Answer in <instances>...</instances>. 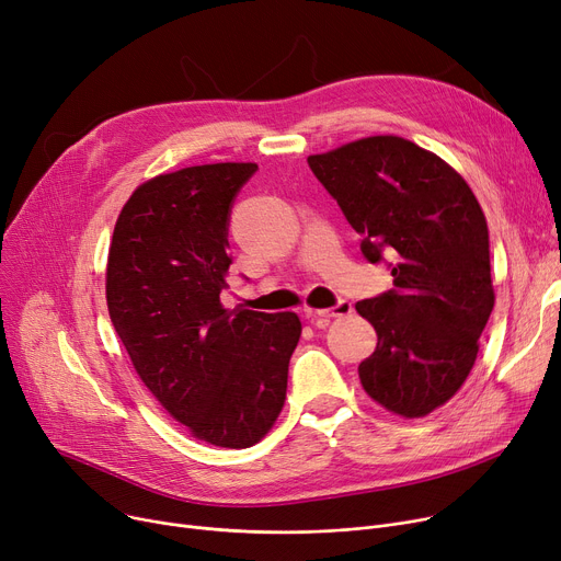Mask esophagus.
<instances>
[{"mask_svg": "<svg viewBox=\"0 0 561 561\" xmlns=\"http://www.w3.org/2000/svg\"><path fill=\"white\" fill-rule=\"evenodd\" d=\"M352 304L350 301H340L337 306H333V308H327V310H308V317L312 319V322L317 324V327H324L329 319H333V317H346V314H352Z\"/></svg>", "mask_w": 561, "mask_h": 561, "instance_id": "esophagus-1", "label": "esophagus"}]
</instances>
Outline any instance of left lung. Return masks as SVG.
<instances>
[{"instance_id": "1", "label": "left lung", "mask_w": 561, "mask_h": 561, "mask_svg": "<svg viewBox=\"0 0 561 561\" xmlns=\"http://www.w3.org/2000/svg\"><path fill=\"white\" fill-rule=\"evenodd\" d=\"M308 164L363 237L365 257H392L394 289L356 304L379 335L360 383L399 417L430 415L468 379L495 304L482 205L445 159L394 135Z\"/></svg>"}]
</instances>
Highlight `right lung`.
<instances>
[{
	"label": "right lung",
	"mask_w": 561,
	"mask_h": 561,
	"mask_svg": "<svg viewBox=\"0 0 561 561\" xmlns=\"http://www.w3.org/2000/svg\"><path fill=\"white\" fill-rule=\"evenodd\" d=\"M253 162L162 173L123 205L110 257L106 308L139 379L194 438L242 449L276 424L297 312L228 310V215Z\"/></svg>",
	"instance_id": "1"
}]
</instances>
